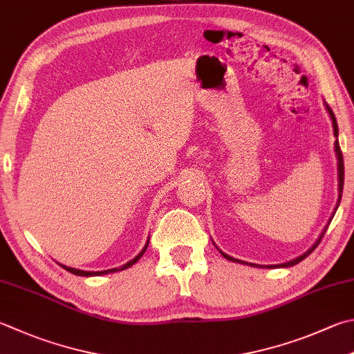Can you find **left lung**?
Wrapping results in <instances>:
<instances>
[{
  "mask_svg": "<svg viewBox=\"0 0 354 354\" xmlns=\"http://www.w3.org/2000/svg\"><path fill=\"white\" fill-rule=\"evenodd\" d=\"M326 106V111H328V114H330V117H331V122H333V132H335V137H336V142H335V151H336V156H337V176H339V198H337V205H336V209H337V206H339V203H341V197H342V189H344V157H342V151H341V146H339V142H337V134H339V129H337V123H336V117H335V114H333V111H331V108L328 104H325ZM333 216H335V212H333ZM333 216H331V218H333ZM331 218H330V222H331ZM330 222H328V225H330ZM328 225L325 226L324 228V231H322V234L319 236V239L316 240V243L311 246V248L306 251V252H304L302 256H299L297 259H292V260H290V262H286V263H281V265H270V266H266V268H274V266H277V268H281V266H292V265H296V263H299V262H302V260L305 259V257H308L313 251H315V248L316 246L321 243V240H322V237H324V234H325V231H326V228H328ZM220 251V250H218ZM222 252V251H220ZM222 256L225 257V259H228V260H231V262H239V263H246V265H251V266H260V265H254V263H248V262H243V260H239V259H234V257H231V256H228V254H225V252H222Z\"/></svg>",
  "mask_w": 354,
  "mask_h": 354,
  "instance_id": "8db88e82",
  "label": "left lung"
}]
</instances>
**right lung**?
I'll list each match as a JSON object with an SVG mask.
<instances>
[{
    "label": "right lung",
    "mask_w": 354,
    "mask_h": 354,
    "mask_svg": "<svg viewBox=\"0 0 354 354\" xmlns=\"http://www.w3.org/2000/svg\"><path fill=\"white\" fill-rule=\"evenodd\" d=\"M148 243H149V240L148 242H146V245H145V248L140 251V254L138 256H136L134 259L132 260H129L128 263H124L123 266H120V268H112V270H106V271H83V270H75V268H71V266H66V265H62L63 268L66 270V271H69V272H72V274H75V276H83V277H91V276H102V274H108V272H115V271H122V270H126V268H129V266H132L134 265L137 260L142 257L143 254H145V251H146V248H148Z\"/></svg>",
    "instance_id": "right-lung-1"
}]
</instances>
